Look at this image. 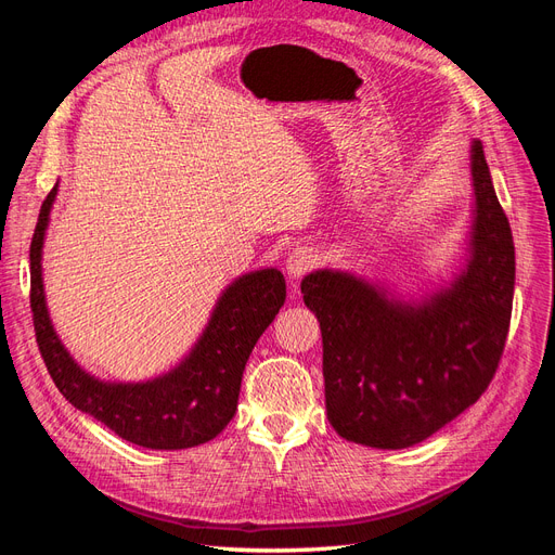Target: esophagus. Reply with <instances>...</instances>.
I'll list each match as a JSON object with an SVG mask.
<instances>
[{
  "label": "esophagus",
  "mask_w": 555,
  "mask_h": 555,
  "mask_svg": "<svg viewBox=\"0 0 555 555\" xmlns=\"http://www.w3.org/2000/svg\"><path fill=\"white\" fill-rule=\"evenodd\" d=\"M317 263H319L317 249L310 245H298L289 251V257H287V275H289V280L304 278L306 273L312 271Z\"/></svg>",
  "instance_id": "1"
}]
</instances>
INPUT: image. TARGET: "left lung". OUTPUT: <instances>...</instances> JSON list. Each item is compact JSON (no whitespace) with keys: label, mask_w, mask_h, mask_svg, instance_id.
Returning <instances> with one entry per match:
<instances>
[{"label":"left lung","mask_w":555,"mask_h":555,"mask_svg":"<svg viewBox=\"0 0 555 555\" xmlns=\"http://www.w3.org/2000/svg\"><path fill=\"white\" fill-rule=\"evenodd\" d=\"M467 259L447 287L402 300L347 271L300 282L324 345L328 422L340 438L405 449L453 422L491 384L514 298V241L479 141Z\"/></svg>","instance_id":"8db88e82"}]
</instances>
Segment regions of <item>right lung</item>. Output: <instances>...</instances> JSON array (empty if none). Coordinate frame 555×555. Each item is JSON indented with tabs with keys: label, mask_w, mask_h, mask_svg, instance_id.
I'll return each mask as SVG.
<instances>
[{
	"label": "right lung",
	"mask_w": 555,
	"mask_h": 555,
	"mask_svg": "<svg viewBox=\"0 0 555 555\" xmlns=\"http://www.w3.org/2000/svg\"><path fill=\"white\" fill-rule=\"evenodd\" d=\"M55 196L57 184L43 201L29 247V304L41 357L60 393L139 447L190 449L217 438L236 414L251 349L287 298L282 273L261 268L233 280L190 354L169 373L147 382H104L72 359L48 314L41 251Z\"/></svg>",
	"instance_id": "obj_1"
}]
</instances>
